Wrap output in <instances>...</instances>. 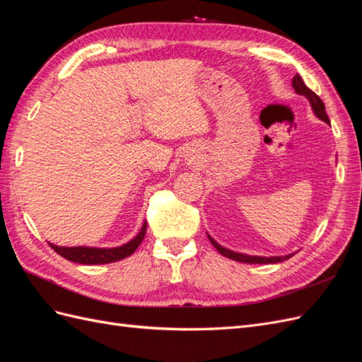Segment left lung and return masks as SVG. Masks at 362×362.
Listing matches in <instances>:
<instances>
[{
	"instance_id": "1",
	"label": "left lung",
	"mask_w": 362,
	"mask_h": 362,
	"mask_svg": "<svg viewBox=\"0 0 362 362\" xmlns=\"http://www.w3.org/2000/svg\"><path fill=\"white\" fill-rule=\"evenodd\" d=\"M293 87H294L296 93H299V95H303V96L308 98L310 103H311L313 110H314V113H315V116L320 117L322 120H325V122L329 124V117H327V115H326L325 104H323V101L320 100V96L315 95L311 89H308V87L305 86L303 80L300 78V75H298V74L294 75V78H293ZM208 238H210L211 245L217 249L218 254H222L223 257L231 258V259L238 261V262H247V264H267V262H270V264H272V262L286 261V259H288V258H291V257L294 255V254H290V255H286V257H269V258H266V257H250V255L237 254V252H233V250H229V249H226V247H222L221 245H217L210 235H208Z\"/></svg>"
}]
</instances>
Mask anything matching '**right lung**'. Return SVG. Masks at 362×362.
I'll return each instance as SVG.
<instances>
[{"label":"right lung","mask_w":362,"mask_h":362,"mask_svg":"<svg viewBox=\"0 0 362 362\" xmlns=\"http://www.w3.org/2000/svg\"><path fill=\"white\" fill-rule=\"evenodd\" d=\"M146 234V222L141 226L140 233L124 246L113 247V249H100V247H60L56 245H51V249L63 258H66L74 262H80V264H107V262H115L119 259H124L129 255H133L136 249L140 246L141 240L145 238Z\"/></svg>","instance_id":"add662e5"}]
</instances>
